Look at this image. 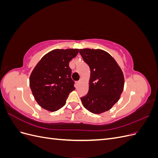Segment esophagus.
<instances>
[{"label":"esophagus","instance_id":"esophagus-1","mask_svg":"<svg viewBox=\"0 0 158 158\" xmlns=\"http://www.w3.org/2000/svg\"><path fill=\"white\" fill-rule=\"evenodd\" d=\"M80 83V81H78V82H76V85H78V84H79Z\"/></svg>","mask_w":158,"mask_h":158}]
</instances>
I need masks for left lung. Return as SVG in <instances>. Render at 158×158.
<instances>
[{"label": "left lung", "instance_id": "obj_1", "mask_svg": "<svg viewBox=\"0 0 158 158\" xmlns=\"http://www.w3.org/2000/svg\"><path fill=\"white\" fill-rule=\"evenodd\" d=\"M80 53L90 69L88 93L81 98L91 113L101 114L111 109L121 98L125 78L120 66L107 52L82 49Z\"/></svg>", "mask_w": 158, "mask_h": 158}]
</instances>
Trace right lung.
I'll return each mask as SVG.
<instances>
[{
  "label": "right lung",
  "mask_w": 158,
  "mask_h": 158,
  "mask_svg": "<svg viewBox=\"0 0 158 158\" xmlns=\"http://www.w3.org/2000/svg\"><path fill=\"white\" fill-rule=\"evenodd\" d=\"M78 52V49H54L43 56L32 70L30 86L42 108L55 112L66 104L70 92L75 89L69 63Z\"/></svg>",
  "instance_id": "right-lung-1"
}]
</instances>
